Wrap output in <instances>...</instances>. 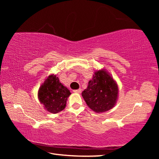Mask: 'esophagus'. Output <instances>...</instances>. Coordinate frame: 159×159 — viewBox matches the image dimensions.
Instances as JSON below:
<instances>
[{
	"instance_id": "obj_1",
	"label": "esophagus",
	"mask_w": 159,
	"mask_h": 159,
	"mask_svg": "<svg viewBox=\"0 0 159 159\" xmlns=\"http://www.w3.org/2000/svg\"><path fill=\"white\" fill-rule=\"evenodd\" d=\"M74 93H81V89H78V90H74Z\"/></svg>"
}]
</instances>
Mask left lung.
Returning a JSON list of instances; mask_svg holds the SVG:
<instances>
[{
	"label": "left lung",
	"instance_id": "8db88e82",
	"mask_svg": "<svg viewBox=\"0 0 159 159\" xmlns=\"http://www.w3.org/2000/svg\"><path fill=\"white\" fill-rule=\"evenodd\" d=\"M88 107L96 113H103L114 107L118 98V86L111 74L102 68L94 71L93 79L82 92Z\"/></svg>",
	"mask_w": 159,
	"mask_h": 159
}]
</instances>
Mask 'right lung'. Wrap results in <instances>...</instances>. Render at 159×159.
I'll list each match as a JSON object with an SVG mask.
<instances>
[{
	"mask_svg": "<svg viewBox=\"0 0 159 159\" xmlns=\"http://www.w3.org/2000/svg\"><path fill=\"white\" fill-rule=\"evenodd\" d=\"M69 90L60 81L55 74H50L40 86L38 98L44 109L51 114H57L65 109Z\"/></svg>",
	"mask_w": 159,
	"mask_h": 159,
	"instance_id": "obj_1",
	"label": "right lung"
}]
</instances>
